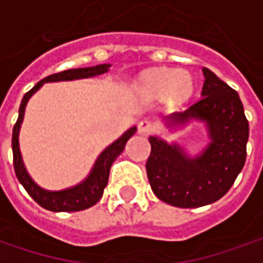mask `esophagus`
<instances>
[{
  "instance_id": "esophagus-1",
  "label": "esophagus",
  "mask_w": 263,
  "mask_h": 263,
  "mask_svg": "<svg viewBox=\"0 0 263 263\" xmlns=\"http://www.w3.org/2000/svg\"><path fill=\"white\" fill-rule=\"evenodd\" d=\"M153 131H154L153 122H150V120H147V119H143L141 122H140V125H138V132H140V134H143V135H150Z\"/></svg>"
}]
</instances>
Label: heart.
I'll list each match as a JSON object with an SVG mask.
<instances>
[{
	"mask_svg": "<svg viewBox=\"0 0 263 263\" xmlns=\"http://www.w3.org/2000/svg\"><path fill=\"white\" fill-rule=\"evenodd\" d=\"M141 89L150 97H163L169 94L172 101L182 103L193 92V79L185 72L154 69L143 74Z\"/></svg>",
	"mask_w": 263,
	"mask_h": 263,
	"instance_id": "1",
	"label": "heart"
}]
</instances>
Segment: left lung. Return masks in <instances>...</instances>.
I'll list each match as a JSON object with an SVG mask.
<instances>
[{
    "label": "left lung",
    "mask_w": 263,
    "mask_h": 263,
    "mask_svg": "<svg viewBox=\"0 0 263 263\" xmlns=\"http://www.w3.org/2000/svg\"><path fill=\"white\" fill-rule=\"evenodd\" d=\"M203 73L201 97L189 110L175 113L167 120H204L212 138L204 153L190 159L175 144L148 138V182L159 199L177 208H200L225 196L241 172L247 154L249 122L238 94L209 69L203 67Z\"/></svg>",
    "instance_id": "8db88e82"
}]
</instances>
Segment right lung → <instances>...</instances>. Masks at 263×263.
<instances>
[{"label":"right lung","instance_id":"1","mask_svg":"<svg viewBox=\"0 0 263 263\" xmlns=\"http://www.w3.org/2000/svg\"><path fill=\"white\" fill-rule=\"evenodd\" d=\"M107 69H109V64H100V66H96V67L69 69V70H63V72H59V73L50 74V76H47L42 81H40L30 91H28L25 94L23 100H22V104H20V109H18L17 122L14 123L13 138H11L14 172H16V177L20 181V184L28 191L29 196L35 200L40 206H42L44 209H47V211L78 212L94 206L98 200L103 197V191H104V187L107 185L110 167L113 165V162L123 152L125 144L135 134L137 128L134 126L131 129H128L118 141H115L111 145H109L103 153L98 156L97 162H96V165L92 167L89 177L86 178L82 184H79L76 187H72V189L63 190V191H47V190H42L41 187H38L32 181V178L28 175V172L25 169V165H23V160H22L20 148H18V131H20V123L23 120L25 107L28 104V100L45 82L73 81V79H81V78H89V76L104 73V72H107Z\"/></svg>","mask_w":263,"mask_h":263}]
</instances>
